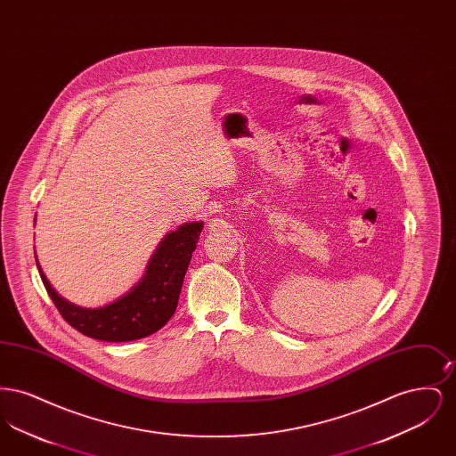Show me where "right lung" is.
I'll return each instance as SVG.
<instances>
[{"label": "right lung", "instance_id": "right-lung-1", "mask_svg": "<svg viewBox=\"0 0 456 456\" xmlns=\"http://www.w3.org/2000/svg\"><path fill=\"white\" fill-rule=\"evenodd\" d=\"M201 229L203 222L195 220L167 232L155 248L143 277L126 294L101 307L69 303L47 281L37 256L36 265L49 297L68 325L95 340L130 342L152 335L171 320Z\"/></svg>", "mask_w": 456, "mask_h": 456}]
</instances>
